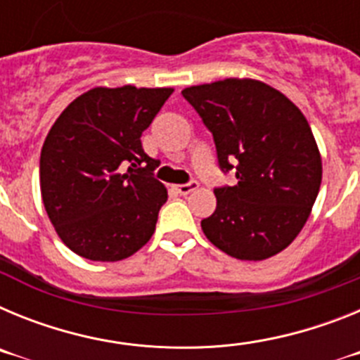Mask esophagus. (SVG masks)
Returning <instances> with one entry per match:
<instances>
[{"label":"esophagus","mask_w":360,"mask_h":360,"mask_svg":"<svg viewBox=\"0 0 360 360\" xmlns=\"http://www.w3.org/2000/svg\"><path fill=\"white\" fill-rule=\"evenodd\" d=\"M195 189H198V182H189V184H180V186H174V191H176L178 195H189Z\"/></svg>","instance_id":"obj_1"}]
</instances>
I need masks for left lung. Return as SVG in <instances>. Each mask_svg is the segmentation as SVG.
<instances>
[{"instance_id":"1","label":"left lung","mask_w":360,"mask_h":360,"mask_svg":"<svg viewBox=\"0 0 360 360\" xmlns=\"http://www.w3.org/2000/svg\"><path fill=\"white\" fill-rule=\"evenodd\" d=\"M214 136L219 167L238 184L218 187L202 219L214 247L245 262L285 250L307 224L323 178L308 120L287 95L256 79H224L182 90Z\"/></svg>"}]
</instances>
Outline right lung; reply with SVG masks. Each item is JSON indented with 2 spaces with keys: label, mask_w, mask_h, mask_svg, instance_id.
<instances>
[{
  "label": "right lung",
  "mask_w": 360,
  "mask_h": 360,
  "mask_svg": "<svg viewBox=\"0 0 360 360\" xmlns=\"http://www.w3.org/2000/svg\"><path fill=\"white\" fill-rule=\"evenodd\" d=\"M173 88L97 86L65 108L44 139L41 196L57 236L91 262H120L151 240L167 200L142 149Z\"/></svg>",
  "instance_id": "obj_1"
}]
</instances>
